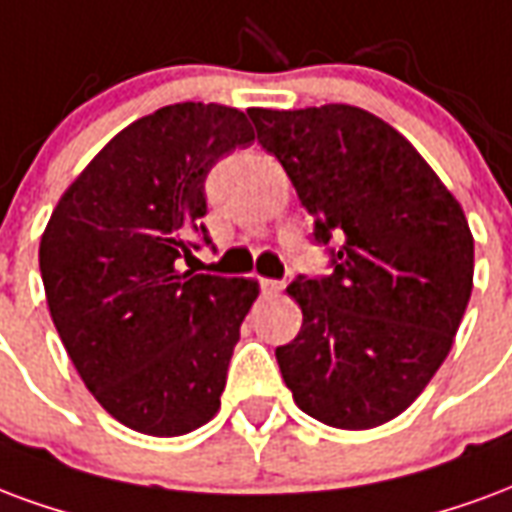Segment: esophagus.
<instances>
[{
	"label": "esophagus",
	"instance_id": "34e87169",
	"mask_svg": "<svg viewBox=\"0 0 512 512\" xmlns=\"http://www.w3.org/2000/svg\"><path fill=\"white\" fill-rule=\"evenodd\" d=\"M261 292H264V294H278V292H283V281H272V278H261Z\"/></svg>",
	"mask_w": 512,
	"mask_h": 512
}]
</instances>
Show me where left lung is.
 I'll use <instances>...</instances> for the list:
<instances>
[{
  "label": "left lung",
  "mask_w": 512,
  "mask_h": 512,
  "mask_svg": "<svg viewBox=\"0 0 512 512\" xmlns=\"http://www.w3.org/2000/svg\"><path fill=\"white\" fill-rule=\"evenodd\" d=\"M248 117L316 218V240H341L333 275H300L286 289L302 327L275 349L283 382L324 425L390 423L434 379L464 319L475 275L464 210L371 111L327 103Z\"/></svg>",
  "instance_id": "8db88e82"
}]
</instances>
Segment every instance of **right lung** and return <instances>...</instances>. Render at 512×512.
I'll return each instance as SVG.
<instances>
[{
	"label": "right lung",
	"mask_w": 512,
	"mask_h": 512,
	"mask_svg": "<svg viewBox=\"0 0 512 512\" xmlns=\"http://www.w3.org/2000/svg\"><path fill=\"white\" fill-rule=\"evenodd\" d=\"M253 138L240 108H158L89 160L40 237L59 338L95 401L138 434H190L220 409L259 281L177 261L190 256V231L207 240V171Z\"/></svg>",
	"instance_id": "right-lung-1"
}]
</instances>
